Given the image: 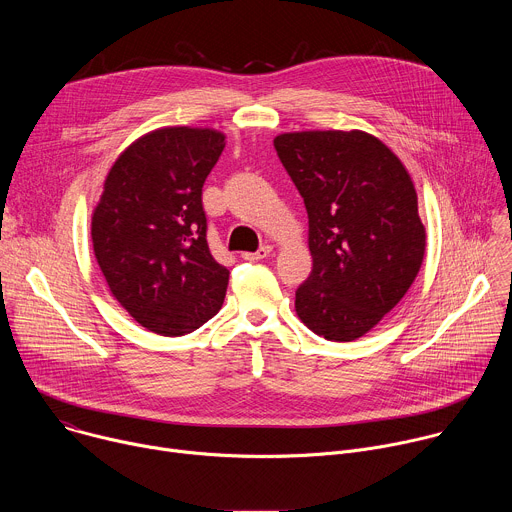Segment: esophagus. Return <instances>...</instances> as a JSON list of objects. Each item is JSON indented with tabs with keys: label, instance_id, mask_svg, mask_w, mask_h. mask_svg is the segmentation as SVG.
<instances>
[{
	"label": "esophagus",
	"instance_id": "34e87169",
	"mask_svg": "<svg viewBox=\"0 0 512 512\" xmlns=\"http://www.w3.org/2000/svg\"><path fill=\"white\" fill-rule=\"evenodd\" d=\"M269 253H271V247L265 245V247H261V249L255 251V253H243V259H245V261H261V259H265Z\"/></svg>",
	"mask_w": 512,
	"mask_h": 512
}]
</instances>
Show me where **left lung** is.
<instances>
[{
	"label": "left lung",
	"instance_id": "8db88e82",
	"mask_svg": "<svg viewBox=\"0 0 512 512\" xmlns=\"http://www.w3.org/2000/svg\"><path fill=\"white\" fill-rule=\"evenodd\" d=\"M273 145L308 210L314 267L296 291L298 318L326 340H356L401 302L423 263L413 180L360 129L281 133Z\"/></svg>",
	"mask_w": 512,
	"mask_h": 512
}]
</instances>
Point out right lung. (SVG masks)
<instances>
[{
	"instance_id": "1",
	"label": "right lung",
	"mask_w": 512,
	"mask_h": 512,
	"mask_svg": "<svg viewBox=\"0 0 512 512\" xmlns=\"http://www.w3.org/2000/svg\"><path fill=\"white\" fill-rule=\"evenodd\" d=\"M225 133L162 127L135 139L111 166L91 239L113 298L162 336H184L218 314L229 269L206 243L202 186Z\"/></svg>"
}]
</instances>
